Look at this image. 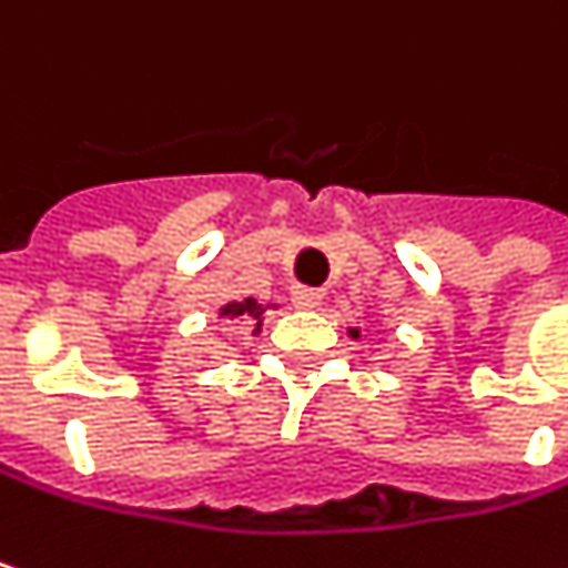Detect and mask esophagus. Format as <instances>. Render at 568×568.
Returning a JSON list of instances; mask_svg holds the SVG:
<instances>
[{"instance_id": "1", "label": "esophagus", "mask_w": 568, "mask_h": 568, "mask_svg": "<svg viewBox=\"0 0 568 568\" xmlns=\"http://www.w3.org/2000/svg\"><path fill=\"white\" fill-rule=\"evenodd\" d=\"M291 301L294 306H316L323 301V294L316 291V287H304V284H297L294 291H291Z\"/></svg>"}]
</instances>
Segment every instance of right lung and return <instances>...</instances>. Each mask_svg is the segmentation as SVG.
Here are the masks:
<instances>
[{
    "label": "right lung",
    "mask_w": 568,
    "mask_h": 568,
    "mask_svg": "<svg viewBox=\"0 0 568 568\" xmlns=\"http://www.w3.org/2000/svg\"><path fill=\"white\" fill-rule=\"evenodd\" d=\"M262 313H264V306L258 304V301H242V304H225L223 306V316H229V320H262Z\"/></svg>",
    "instance_id": "right-lung-1"
}]
</instances>
